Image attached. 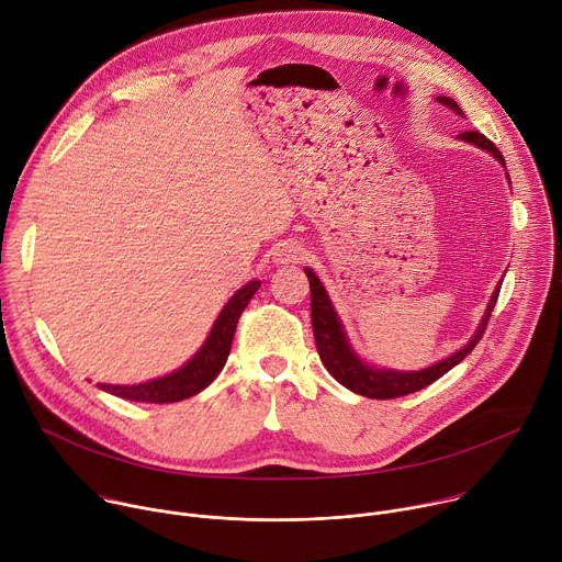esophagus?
I'll return each instance as SVG.
<instances>
[{"label": "esophagus", "instance_id": "34e87169", "mask_svg": "<svg viewBox=\"0 0 562 562\" xmlns=\"http://www.w3.org/2000/svg\"><path fill=\"white\" fill-rule=\"evenodd\" d=\"M304 258V249L295 243H282L273 251V262L276 265H297Z\"/></svg>", "mask_w": 562, "mask_h": 562}]
</instances>
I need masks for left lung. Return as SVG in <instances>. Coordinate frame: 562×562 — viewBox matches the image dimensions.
Returning <instances> with one entry per match:
<instances>
[{"instance_id":"left-lung-1","label":"left lung","mask_w":562,"mask_h":562,"mask_svg":"<svg viewBox=\"0 0 562 562\" xmlns=\"http://www.w3.org/2000/svg\"><path fill=\"white\" fill-rule=\"evenodd\" d=\"M442 106L447 109H453L458 115H462L460 106L451 100V98H436ZM458 139L462 142H469L477 148H483L487 153H492L498 162L505 167V157L503 153L494 146L492 139H487L483 133L477 131H464L458 135ZM509 178V176H507ZM306 278H308V289H311V325H313V338H315V347H317V353H319V360H323V364L327 367V371L342 384L347 386L349 391L353 393H360L364 397H373V400H391V397H400V395H407V393H414V391H420L425 386H429L431 382H436L438 378H442L449 369H453L458 362H462L471 351L473 347L480 342V338H483L485 329H487V323L492 317V311L496 306V300H498V293H501V284L496 286L490 304H487V311H485V317L480 319V327L477 331L473 334V338L460 349L456 351L453 356L436 362L434 367H427L423 371H393V369H375V367H369L364 364L356 351L351 349L349 340H347V334L342 329V323L340 317L323 286V282L317 280V276L311 271V269H304Z\"/></svg>"}]
</instances>
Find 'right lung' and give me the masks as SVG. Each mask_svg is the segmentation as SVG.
I'll return each instance as SVG.
<instances>
[{
	"instance_id": "right-lung-1",
	"label": "right lung",
	"mask_w": 562,
	"mask_h": 562,
	"mask_svg": "<svg viewBox=\"0 0 562 562\" xmlns=\"http://www.w3.org/2000/svg\"><path fill=\"white\" fill-rule=\"evenodd\" d=\"M258 289H260V280H251L243 289H237V293L220 311L202 349L178 371L150 382H142V384H98V386L117 397L135 400V403H153V405L180 403V400H187L200 393L222 371L231 353V342L235 336L237 319L243 315V311L247 308V304L251 302Z\"/></svg>"
}]
</instances>
